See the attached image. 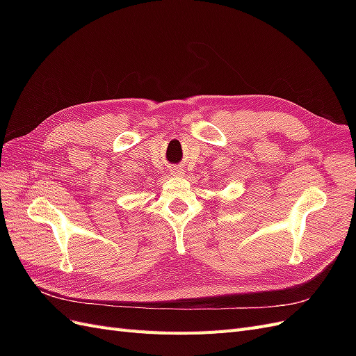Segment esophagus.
<instances>
[{
	"mask_svg": "<svg viewBox=\"0 0 356 356\" xmlns=\"http://www.w3.org/2000/svg\"><path fill=\"white\" fill-rule=\"evenodd\" d=\"M170 174L174 177H182V175H184V170H182L181 168H174L170 170Z\"/></svg>",
	"mask_w": 356,
	"mask_h": 356,
	"instance_id": "34e87169",
	"label": "esophagus"
}]
</instances>
